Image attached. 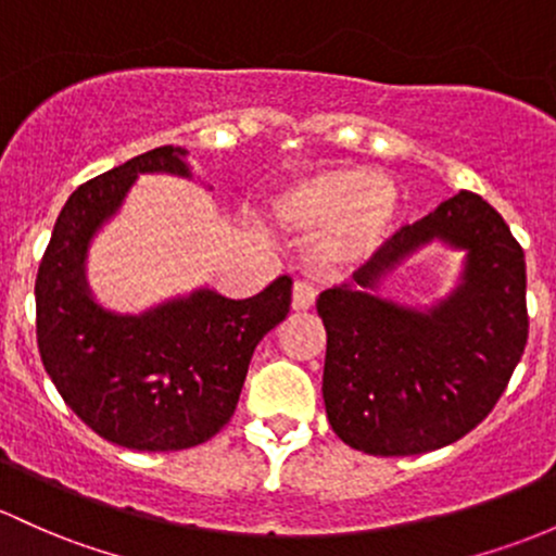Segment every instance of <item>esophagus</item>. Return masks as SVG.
<instances>
[{
	"instance_id": "1",
	"label": "esophagus",
	"mask_w": 556,
	"mask_h": 556,
	"mask_svg": "<svg viewBox=\"0 0 556 556\" xmlns=\"http://www.w3.org/2000/svg\"><path fill=\"white\" fill-rule=\"evenodd\" d=\"M315 304V289L309 283H294V289H291V309H296V313H304V309H309Z\"/></svg>"
}]
</instances>
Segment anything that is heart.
<instances>
[{
  "label": "heart",
  "mask_w": 556,
  "mask_h": 556,
  "mask_svg": "<svg viewBox=\"0 0 556 556\" xmlns=\"http://www.w3.org/2000/svg\"><path fill=\"white\" fill-rule=\"evenodd\" d=\"M273 214L286 230L313 236L315 270L348 276L395 236L400 195L390 177L368 166H320L286 182L273 195Z\"/></svg>",
  "instance_id": "1"
}]
</instances>
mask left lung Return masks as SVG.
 <instances>
[{"instance_id": "8db88e82", "label": "left lung", "mask_w": 556, "mask_h": 556, "mask_svg": "<svg viewBox=\"0 0 556 556\" xmlns=\"http://www.w3.org/2000/svg\"><path fill=\"white\" fill-rule=\"evenodd\" d=\"M463 254L438 303L405 305L383 286L421 248ZM318 296L326 326L324 403L339 440L371 456L456 443L498 403L528 342L525 254L501 214L462 190L390 238L371 262Z\"/></svg>"}]
</instances>
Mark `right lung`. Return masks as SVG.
Returning <instances> with one entry per match:
<instances>
[{
    "label": "right lung",
    "instance_id": "obj_1",
    "mask_svg": "<svg viewBox=\"0 0 556 556\" xmlns=\"http://www.w3.org/2000/svg\"><path fill=\"white\" fill-rule=\"evenodd\" d=\"M140 175L193 180L185 148L164 146L76 188L37 276L39 355L68 408L109 443L182 451L230 421L256 344L289 315L291 278L249 300L201 286L142 313L94 300L87 256Z\"/></svg>",
    "mask_w": 556,
    "mask_h": 556
}]
</instances>
